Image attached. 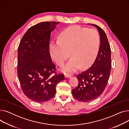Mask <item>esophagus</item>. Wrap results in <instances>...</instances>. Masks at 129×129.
I'll return each instance as SVG.
<instances>
[{
    "label": "esophagus",
    "instance_id": "obj_1",
    "mask_svg": "<svg viewBox=\"0 0 129 129\" xmlns=\"http://www.w3.org/2000/svg\"><path fill=\"white\" fill-rule=\"evenodd\" d=\"M71 76H72V75L70 74H67V73L65 74V77L66 78H70Z\"/></svg>",
    "mask_w": 129,
    "mask_h": 129
}]
</instances>
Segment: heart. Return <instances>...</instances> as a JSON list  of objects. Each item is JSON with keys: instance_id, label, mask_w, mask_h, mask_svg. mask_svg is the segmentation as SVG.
<instances>
[{"instance_id": "obj_1", "label": "heart", "mask_w": 129, "mask_h": 129, "mask_svg": "<svg viewBox=\"0 0 129 129\" xmlns=\"http://www.w3.org/2000/svg\"><path fill=\"white\" fill-rule=\"evenodd\" d=\"M100 38L95 29L72 25L64 29L59 41H53L50 45L52 58L58 65H62L71 54L72 58L63 70L72 72L90 66L95 60L99 50Z\"/></svg>"}]
</instances>
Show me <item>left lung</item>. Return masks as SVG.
Returning a JSON list of instances; mask_svg holds the SVG:
<instances>
[{
    "label": "left lung",
    "mask_w": 129,
    "mask_h": 129,
    "mask_svg": "<svg viewBox=\"0 0 129 129\" xmlns=\"http://www.w3.org/2000/svg\"><path fill=\"white\" fill-rule=\"evenodd\" d=\"M92 25L99 32V50L90 68L76 76L78 85L72 90L73 97L83 102H89L102 94L109 80L111 68V49L106 33L100 26Z\"/></svg>",
    "instance_id": "obj_1"
}]
</instances>
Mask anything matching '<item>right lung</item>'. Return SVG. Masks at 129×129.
Listing matches in <instances>:
<instances>
[{
    "instance_id": "right-lung-1",
    "label": "right lung",
    "mask_w": 129,
    "mask_h": 129,
    "mask_svg": "<svg viewBox=\"0 0 129 129\" xmlns=\"http://www.w3.org/2000/svg\"><path fill=\"white\" fill-rule=\"evenodd\" d=\"M58 22H42L23 35L18 46L17 73L25 95L37 103L46 102L56 93V86L64 79L57 74L49 51L51 32Z\"/></svg>"
}]
</instances>
